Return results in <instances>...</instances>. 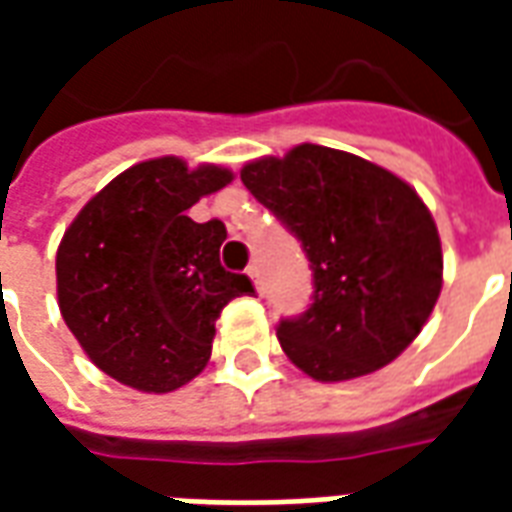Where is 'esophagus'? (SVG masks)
<instances>
[{
	"instance_id": "obj_1",
	"label": "esophagus",
	"mask_w": 512,
	"mask_h": 512,
	"mask_svg": "<svg viewBox=\"0 0 512 512\" xmlns=\"http://www.w3.org/2000/svg\"><path fill=\"white\" fill-rule=\"evenodd\" d=\"M246 274L252 277V282H255L257 290H263V282H260V266H257V263H252V266L246 268Z\"/></svg>"
}]
</instances>
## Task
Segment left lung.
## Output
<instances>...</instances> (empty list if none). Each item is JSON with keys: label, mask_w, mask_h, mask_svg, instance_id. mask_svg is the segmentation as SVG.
<instances>
[{"label": "left lung", "mask_w": 512, "mask_h": 512, "mask_svg": "<svg viewBox=\"0 0 512 512\" xmlns=\"http://www.w3.org/2000/svg\"><path fill=\"white\" fill-rule=\"evenodd\" d=\"M257 202L301 241L312 304L277 337L315 381H348L406 351L441 293V241L406 180L365 158L299 145L241 169Z\"/></svg>", "instance_id": "obj_1"}]
</instances>
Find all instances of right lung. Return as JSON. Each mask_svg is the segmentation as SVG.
Instances as JSON below:
<instances>
[{"mask_svg":"<svg viewBox=\"0 0 512 512\" xmlns=\"http://www.w3.org/2000/svg\"><path fill=\"white\" fill-rule=\"evenodd\" d=\"M233 172L175 156L120 172L84 205L57 249L60 312L84 354L139 392H172L211 359L216 318L244 293L246 274L224 271L219 219L186 216Z\"/></svg>","mask_w":512,"mask_h":512,"instance_id":"add662e5","label":"right lung"}]
</instances>
